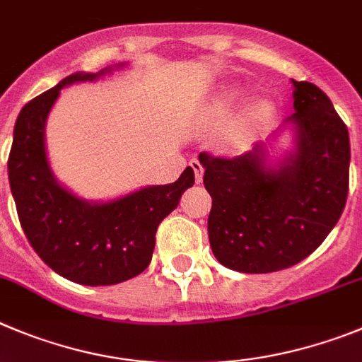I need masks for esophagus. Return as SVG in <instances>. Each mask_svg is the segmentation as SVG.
I'll use <instances>...</instances> for the list:
<instances>
[{"label":"esophagus","instance_id":"34e87169","mask_svg":"<svg viewBox=\"0 0 362 362\" xmlns=\"http://www.w3.org/2000/svg\"><path fill=\"white\" fill-rule=\"evenodd\" d=\"M190 167H192V170H194V174H195V181H197V183H201V179H203V172H204L201 161H199V159H192Z\"/></svg>","mask_w":362,"mask_h":362}]
</instances>
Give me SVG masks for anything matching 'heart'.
<instances>
[{"label":"heart","instance_id":"obj_1","mask_svg":"<svg viewBox=\"0 0 362 362\" xmlns=\"http://www.w3.org/2000/svg\"><path fill=\"white\" fill-rule=\"evenodd\" d=\"M235 95H237V93H231V98H235ZM265 111H267V104H264V102H257V104H253L250 107L247 116H250L251 120H257V118H260L262 115H265Z\"/></svg>","mask_w":362,"mask_h":362}]
</instances>
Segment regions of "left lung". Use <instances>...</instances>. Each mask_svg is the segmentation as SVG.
Segmentation results:
<instances>
[{
    "label": "left lung",
    "mask_w": 362,
    "mask_h": 362,
    "mask_svg": "<svg viewBox=\"0 0 362 362\" xmlns=\"http://www.w3.org/2000/svg\"><path fill=\"white\" fill-rule=\"evenodd\" d=\"M293 84L296 111L287 122L296 127L298 147L278 170L265 168L264 144L235 158L199 154L211 195V251L222 265L240 273H274L307 258L346 204V125L317 86Z\"/></svg>",
    "instance_id": "obj_1"
}]
</instances>
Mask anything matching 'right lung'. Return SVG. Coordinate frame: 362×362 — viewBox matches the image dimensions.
I'll use <instances>...</instances> for the list:
<instances>
[{"label": "right lung", "mask_w": 362, "mask_h": 362, "mask_svg": "<svg viewBox=\"0 0 362 362\" xmlns=\"http://www.w3.org/2000/svg\"><path fill=\"white\" fill-rule=\"evenodd\" d=\"M73 73L19 112L8 156V181L30 246L48 267L81 285H115L148 267L156 231L195 181L190 167L172 185L147 187L111 203L89 204L55 181L45 151V125L64 86L107 73Z\"/></svg>", "instance_id": "1"}]
</instances>
